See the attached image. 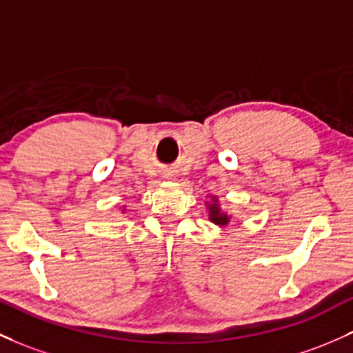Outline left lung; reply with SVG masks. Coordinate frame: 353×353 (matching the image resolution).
Instances as JSON below:
<instances>
[{"instance_id": "8db88e82", "label": "left lung", "mask_w": 353, "mask_h": 353, "mask_svg": "<svg viewBox=\"0 0 353 353\" xmlns=\"http://www.w3.org/2000/svg\"><path fill=\"white\" fill-rule=\"evenodd\" d=\"M208 209H209V221H212V223L218 224V226H228V224H230L231 216H228L226 212L219 208L218 197L212 196L211 203H208Z\"/></svg>"}]
</instances>
